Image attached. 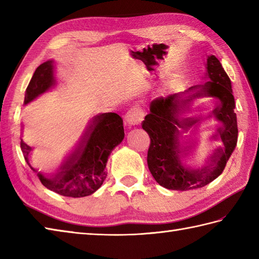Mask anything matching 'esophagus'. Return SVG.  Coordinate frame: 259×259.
<instances>
[{"instance_id": "esophagus-1", "label": "esophagus", "mask_w": 259, "mask_h": 259, "mask_svg": "<svg viewBox=\"0 0 259 259\" xmlns=\"http://www.w3.org/2000/svg\"><path fill=\"white\" fill-rule=\"evenodd\" d=\"M145 117V111L140 104H135L124 114V123L129 126L138 125Z\"/></svg>"}]
</instances>
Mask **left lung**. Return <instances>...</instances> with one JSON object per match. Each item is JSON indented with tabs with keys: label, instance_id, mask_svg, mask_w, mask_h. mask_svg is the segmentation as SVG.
<instances>
[{
	"label": "left lung",
	"instance_id": "8db88e82",
	"mask_svg": "<svg viewBox=\"0 0 259 259\" xmlns=\"http://www.w3.org/2000/svg\"><path fill=\"white\" fill-rule=\"evenodd\" d=\"M206 69L205 83L155 99L150 103V112L142 121V129L150 137L148 168L157 183L167 189L184 191L211 183L224 171L237 145V117L229 76L214 56L208 57ZM203 97H214L218 102L212 113L220 124L215 139L218 148L205 167L194 169L185 162L186 140L199 120L191 106Z\"/></svg>",
	"mask_w": 259,
	"mask_h": 259
}]
</instances>
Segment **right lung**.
<instances>
[{"label":"right lung","mask_w":259,"mask_h":259,"mask_svg":"<svg viewBox=\"0 0 259 259\" xmlns=\"http://www.w3.org/2000/svg\"><path fill=\"white\" fill-rule=\"evenodd\" d=\"M54 82L52 61L42 63L26 88L24 104L48 91ZM123 121L119 114L108 112L96 115L74 151L52 177H47L33 168L30 164L32 148L23 140L20 145L25 161L36 172L43 186L59 195L80 198L89 196L100 188L107 177L108 157L113 148L123 140Z\"/></svg>","instance_id":"obj_1"}]
</instances>
